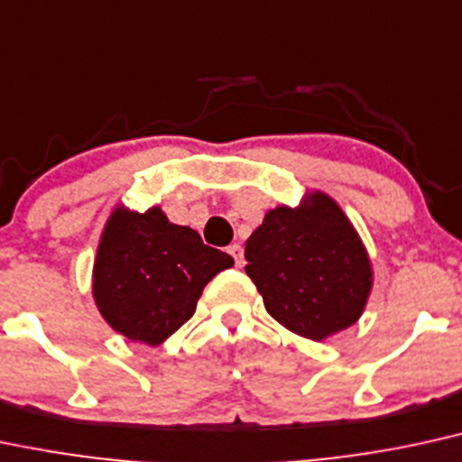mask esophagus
I'll use <instances>...</instances> for the list:
<instances>
[{
    "label": "esophagus",
    "mask_w": 462,
    "mask_h": 462,
    "mask_svg": "<svg viewBox=\"0 0 462 462\" xmlns=\"http://www.w3.org/2000/svg\"><path fill=\"white\" fill-rule=\"evenodd\" d=\"M227 254H230L232 258H235V264H236V266L245 264V255H243V247L238 245V243H235V245L227 247Z\"/></svg>",
    "instance_id": "1"
}]
</instances>
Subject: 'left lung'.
<instances>
[{
	"label": "left lung",
	"instance_id": "1",
	"mask_svg": "<svg viewBox=\"0 0 462 462\" xmlns=\"http://www.w3.org/2000/svg\"><path fill=\"white\" fill-rule=\"evenodd\" d=\"M245 273L266 312L308 340H325L359 320L372 264L344 210L322 191L297 208L277 207L245 243Z\"/></svg>",
	"mask_w": 462,
	"mask_h": 462
}]
</instances>
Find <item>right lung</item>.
I'll return each mask as SVG.
<instances>
[{"label":"right lung","mask_w":462,"mask_h":462,"mask_svg":"<svg viewBox=\"0 0 462 462\" xmlns=\"http://www.w3.org/2000/svg\"><path fill=\"white\" fill-rule=\"evenodd\" d=\"M235 260L204 245L159 207H118L105 224L92 273L98 312L133 342L163 344L196 312L204 286Z\"/></svg>","instance_id":"1"}]
</instances>
